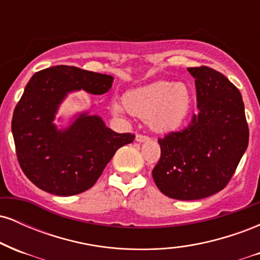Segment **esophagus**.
I'll use <instances>...</instances> for the list:
<instances>
[{
    "label": "esophagus",
    "mask_w": 260,
    "mask_h": 260,
    "mask_svg": "<svg viewBox=\"0 0 260 260\" xmlns=\"http://www.w3.org/2000/svg\"><path fill=\"white\" fill-rule=\"evenodd\" d=\"M136 140H137V142H139V143L147 142V140H149V137L148 136H143V134H137Z\"/></svg>",
    "instance_id": "1"
}]
</instances>
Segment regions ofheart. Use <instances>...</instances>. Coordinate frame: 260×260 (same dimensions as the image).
I'll return each instance as SVG.
<instances>
[{
    "mask_svg": "<svg viewBox=\"0 0 260 260\" xmlns=\"http://www.w3.org/2000/svg\"><path fill=\"white\" fill-rule=\"evenodd\" d=\"M124 106L132 115L147 120L155 132L166 133L184 121L192 104V92L184 83L157 82L127 92ZM120 112L121 106L113 105Z\"/></svg>",
    "mask_w": 260,
    "mask_h": 260,
    "instance_id": "b5f03b06",
    "label": "heart"
}]
</instances>
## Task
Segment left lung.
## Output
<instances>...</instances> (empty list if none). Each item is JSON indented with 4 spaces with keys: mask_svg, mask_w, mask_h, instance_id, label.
I'll use <instances>...</instances> for the list:
<instances>
[{
    "mask_svg": "<svg viewBox=\"0 0 260 260\" xmlns=\"http://www.w3.org/2000/svg\"><path fill=\"white\" fill-rule=\"evenodd\" d=\"M187 70L196 79L199 112L184 129L157 140L161 155L153 170L161 193L178 201L207 198L223 189L249 139L240 90L207 66Z\"/></svg>",
    "mask_w": 260,
    "mask_h": 260,
    "instance_id": "8db88e82",
    "label": "left lung"
}]
</instances>
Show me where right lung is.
I'll list each match as a JSON object with an SVG mask.
<instances>
[{"label": "right lung", "instance_id": "right-lung-1", "mask_svg": "<svg viewBox=\"0 0 260 260\" xmlns=\"http://www.w3.org/2000/svg\"><path fill=\"white\" fill-rule=\"evenodd\" d=\"M113 77L55 66L39 71L26 84L12 118L17 159L24 175L40 189L55 196L85 192L99 180L116 151L132 143L134 134L116 133L99 116L80 113L66 129L53 123L68 92L105 94Z\"/></svg>", "mask_w": 260, "mask_h": 260}]
</instances>
